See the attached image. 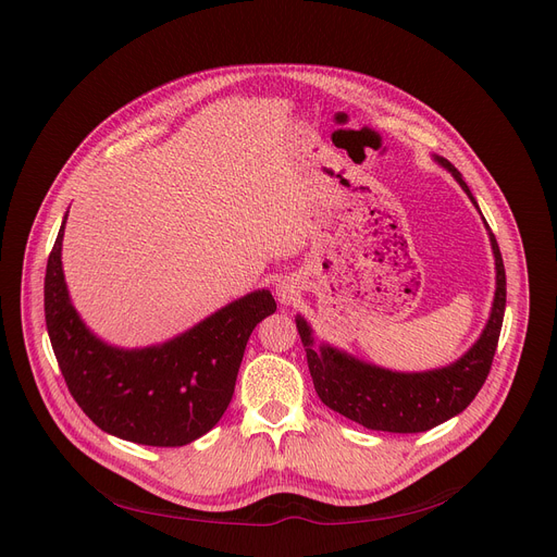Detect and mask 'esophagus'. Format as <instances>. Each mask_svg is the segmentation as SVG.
I'll return each mask as SVG.
<instances>
[{"label":"esophagus","instance_id":"34e87169","mask_svg":"<svg viewBox=\"0 0 557 557\" xmlns=\"http://www.w3.org/2000/svg\"><path fill=\"white\" fill-rule=\"evenodd\" d=\"M275 296H277V300H280L282 305H294V302L298 300V296H300V286H298L296 280L284 277V280H280L277 286H275Z\"/></svg>","mask_w":557,"mask_h":557}]
</instances>
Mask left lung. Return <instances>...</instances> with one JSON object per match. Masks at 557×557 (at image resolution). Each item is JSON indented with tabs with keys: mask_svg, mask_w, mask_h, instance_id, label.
Wrapping results in <instances>:
<instances>
[{
	"mask_svg": "<svg viewBox=\"0 0 557 557\" xmlns=\"http://www.w3.org/2000/svg\"><path fill=\"white\" fill-rule=\"evenodd\" d=\"M432 161L440 163L453 180L462 186L471 205L482 215L473 193L469 190L462 173L444 157L432 154ZM485 223L496 269V292L490 309V319L482 327L473 346L446 367L428 371H394L361 359L344 348H336L327 342L317 346L313 330L305 317H296L300 342L307 352V364L313 380V389L319 398L344 414L346 419L382 432H425L440 425L459 412H465L469 403L485 384L496 344L500 336L503 313H505V269L503 257L492 234L485 215Z\"/></svg>",
	"mask_w": 557,
	"mask_h": 557,
	"instance_id": "8db88e82",
	"label": "left lung"
}]
</instances>
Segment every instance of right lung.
I'll use <instances>...</instances> for the list:
<instances>
[{"label": "right lung", "instance_id": "1", "mask_svg": "<svg viewBox=\"0 0 557 557\" xmlns=\"http://www.w3.org/2000/svg\"><path fill=\"white\" fill-rule=\"evenodd\" d=\"M45 273V323L67 389L86 417L117 440L186 446L221 421L259 321L277 309L269 288L232 300L168 342L123 348L104 342L72 305L63 232Z\"/></svg>", "mask_w": 557, "mask_h": 557}]
</instances>
